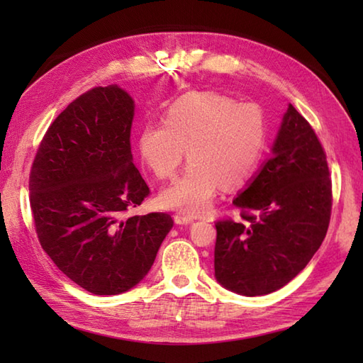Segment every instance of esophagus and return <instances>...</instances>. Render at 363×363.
I'll return each mask as SVG.
<instances>
[{
    "label": "esophagus",
    "mask_w": 363,
    "mask_h": 363,
    "mask_svg": "<svg viewBox=\"0 0 363 363\" xmlns=\"http://www.w3.org/2000/svg\"><path fill=\"white\" fill-rule=\"evenodd\" d=\"M194 220H195V218L191 217V215H186V213H181V212L174 215L176 225H189V223H191Z\"/></svg>",
    "instance_id": "esophagus-1"
}]
</instances>
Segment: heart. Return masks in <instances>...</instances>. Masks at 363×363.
I'll return each mask as SVG.
<instances>
[{
  "instance_id": "heart-1",
  "label": "heart",
  "mask_w": 363,
  "mask_h": 363,
  "mask_svg": "<svg viewBox=\"0 0 363 363\" xmlns=\"http://www.w3.org/2000/svg\"><path fill=\"white\" fill-rule=\"evenodd\" d=\"M268 143L260 106L238 103L218 91H190L169 104L164 121L138 134L145 165L162 181L173 179L187 150L189 167L160 195L162 206L198 215L209 209L220 187L235 190L257 172Z\"/></svg>"
}]
</instances>
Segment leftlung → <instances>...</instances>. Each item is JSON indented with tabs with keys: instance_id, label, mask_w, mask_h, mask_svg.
<instances>
[{
	"instance_id": "left-lung-1",
	"label": "left lung",
	"mask_w": 363,
	"mask_h": 363,
	"mask_svg": "<svg viewBox=\"0 0 363 363\" xmlns=\"http://www.w3.org/2000/svg\"><path fill=\"white\" fill-rule=\"evenodd\" d=\"M233 203L242 220L215 221V277L245 296L279 290L318 251L333 211L326 152L291 104L273 156Z\"/></svg>"
}]
</instances>
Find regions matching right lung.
Masks as SVG:
<instances>
[{"label": "right lung", "instance_id": "obj_1", "mask_svg": "<svg viewBox=\"0 0 363 363\" xmlns=\"http://www.w3.org/2000/svg\"><path fill=\"white\" fill-rule=\"evenodd\" d=\"M133 120L125 90L90 89L51 123L30 167L38 242L94 295H118L140 282L173 228L164 212L126 215L151 194L133 162Z\"/></svg>", "mask_w": 363, "mask_h": 363}]
</instances>
